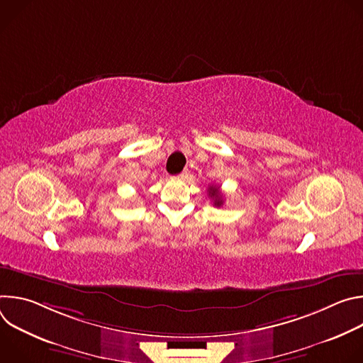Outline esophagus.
Returning a JSON list of instances; mask_svg holds the SVG:
<instances>
[{"label": "esophagus", "instance_id": "obj_1", "mask_svg": "<svg viewBox=\"0 0 363 363\" xmlns=\"http://www.w3.org/2000/svg\"><path fill=\"white\" fill-rule=\"evenodd\" d=\"M188 177V171H182L179 175H178V178H181V179H185Z\"/></svg>", "mask_w": 363, "mask_h": 363}]
</instances>
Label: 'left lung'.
<instances>
[{
	"label": "left lung",
	"instance_id": "obj_1",
	"mask_svg": "<svg viewBox=\"0 0 363 363\" xmlns=\"http://www.w3.org/2000/svg\"><path fill=\"white\" fill-rule=\"evenodd\" d=\"M208 194H210V196L214 199V205H216V206H221V205H223L224 199H223V194H221V191H220V186L211 185V186L208 188Z\"/></svg>",
	"mask_w": 363,
	"mask_h": 363
}]
</instances>
